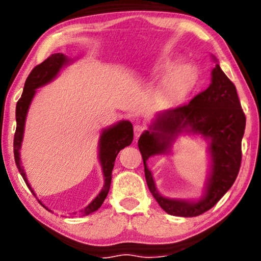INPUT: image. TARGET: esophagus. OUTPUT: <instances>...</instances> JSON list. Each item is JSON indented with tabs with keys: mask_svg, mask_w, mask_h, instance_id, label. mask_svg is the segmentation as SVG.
<instances>
[{
	"mask_svg": "<svg viewBox=\"0 0 261 261\" xmlns=\"http://www.w3.org/2000/svg\"><path fill=\"white\" fill-rule=\"evenodd\" d=\"M142 132H144V127L141 126V124H135L134 126V135L135 137H140Z\"/></svg>",
	"mask_w": 261,
	"mask_h": 261,
	"instance_id": "34e87169",
	"label": "esophagus"
}]
</instances>
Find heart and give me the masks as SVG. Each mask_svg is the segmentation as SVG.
Returning <instances> with one entry per match:
<instances>
[{
	"mask_svg": "<svg viewBox=\"0 0 261 261\" xmlns=\"http://www.w3.org/2000/svg\"><path fill=\"white\" fill-rule=\"evenodd\" d=\"M177 63L178 59L174 57H164L156 64V72H167L176 66ZM197 81V67L190 63L181 64L167 74L166 80L164 81L162 88H160V97H162L163 102L167 103V105H172V103L180 101L195 88Z\"/></svg>",
	"mask_w": 261,
	"mask_h": 261,
	"instance_id": "b5f03b06",
	"label": "heart"
}]
</instances>
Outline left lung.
<instances>
[{"mask_svg": "<svg viewBox=\"0 0 261 261\" xmlns=\"http://www.w3.org/2000/svg\"><path fill=\"white\" fill-rule=\"evenodd\" d=\"M215 59V58H214ZM246 116L237 88L219 64L212 71V83L188 105L165 110L155 116L138 141L145 166L147 187L167 214L194 217L212 209L231 188L241 165V141ZM180 134H198L208 140L211 171L203 197L198 201L166 199L156 190L147 167L149 156L166 154Z\"/></svg>", "mask_w": 261, "mask_h": 261, "instance_id": "left-lung-1", "label": "left lung"}]
</instances>
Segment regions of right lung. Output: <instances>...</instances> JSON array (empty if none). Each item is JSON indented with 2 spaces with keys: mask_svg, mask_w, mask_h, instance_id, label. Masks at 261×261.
Masks as SVG:
<instances>
[{
  "mask_svg": "<svg viewBox=\"0 0 261 261\" xmlns=\"http://www.w3.org/2000/svg\"><path fill=\"white\" fill-rule=\"evenodd\" d=\"M70 62L71 60L63 53H55V55L49 56L41 64L35 66L31 71V73L28 74L22 95H21V98L16 103V130L15 135H14V158H15V163L20 174L22 176L23 180L26 181L27 187L30 188L32 192H33V190H32L31 185L28 183L26 173H24L20 162V149L21 145H22L24 122H26L28 109H30L32 99H33L35 92H37V89L55 80L59 71ZM132 141H133V124L129 121H120L114 126H110L109 128L102 130L101 138H99L98 141V158L102 166L103 177H105V185H103L101 192L96 196L94 201L87 208H84V210H82L81 213L83 216L96 212L102 205V203L105 202L107 195L109 192L110 183H112V172L116 156L121 149L126 147V146H129Z\"/></svg>",
  "mask_w": 261,
  "mask_h": 261,
  "instance_id": "obj_1",
  "label": "right lung"
}]
</instances>
